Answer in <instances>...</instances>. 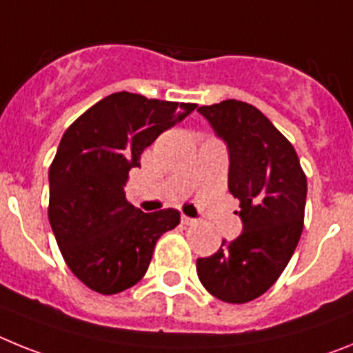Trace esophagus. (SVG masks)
Here are the masks:
<instances>
[{
	"label": "esophagus",
	"instance_id": "obj_1",
	"mask_svg": "<svg viewBox=\"0 0 353 353\" xmlns=\"http://www.w3.org/2000/svg\"><path fill=\"white\" fill-rule=\"evenodd\" d=\"M181 222L185 223V225H194V223L197 222V220H195V219H190V216H186V214H183V216H181Z\"/></svg>",
	"mask_w": 353,
	"mask_h": 353
}]
</instances>
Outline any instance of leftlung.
Instances as JSON below:
<instances>
[{
    "mask_svg": "<svg viewBox=\"0 0 353 353\" xmlns=\"http://www.w3.org/2000/svg\"><path fill=\"white\" fill-rule=\"evenodd\" d=\"M229 151V192L243 231L199 257L202 286L222 302L261 296L283 274L304 229L307 179L295 149L252 104L236 99L197 108Z\"/></svg>",
    "mask_w": 353,
    "mask_h": 353,
    "instance_id": "left-lung-1",
    "label": "left lung"
}]
</instances>
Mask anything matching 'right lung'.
Segmentation results:
<instances>
[{"mask_svg": "<svg viewBox=\"0 0 353 353\" xmlns=\"http://www.w3.org/2000/svg\"><path fill=\"white\" fill-rule=\"evenodd\" d=\"M197 104L117 92L76 119L49 167V223L76 277L115 295L145 275L154 245L179 223L177 210L143 213L125 201L143 149Z\"/></svg>", "mask_w": 353, "mask_h": 353, "instance_id": "right-lung-1", "label": "right lung"}]
</instances>
